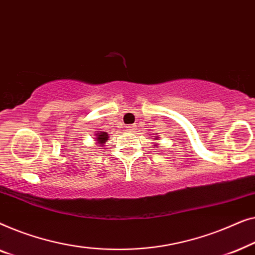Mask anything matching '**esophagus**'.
<instances>
[{"instance_id": "34e87169", "label": "esophagus", "mask_w": 255, "mask_h": 255, "mask_svg": "<svg viewBox=\"0 0 255 255\" xmlns=\"http://www.w3.org/2000/svg\"><path fill=\"white\" fill-rule=\"evenodd\" d=\"M136 127L135 126H131V125H129V126H127V130L128 131H135Z\"/></svg>"}]
</instances>
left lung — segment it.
Here are the masks:
<instances>
[{"label": "left lung", "instance_id": "8db88e82", "mask_svg": "<svg viewBox=\"0 0 255 255\" xmlns=\"http://www.w3.org/2000/svg\"><path fill=\"white\" fill-rule=\"evenodd\" d=\"M158 137H155V139H157ZM153 144H155V148H158V144H157V143H153Z\"/></svg>", "mask_w": 255, "mask_h": 255}]
</instances>
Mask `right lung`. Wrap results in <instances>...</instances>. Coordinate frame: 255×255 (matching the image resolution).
<instances>
[{
	"mask_svg": "<svg viewBox=\"0 0 255 255\" xmlns=\"http://www.w3.org/2000/svg\"><path fill=\"white\" fill-rule=\"evenodd\" d=\"M95 135H96L95 141L97 145L103 146L107 141H109V134H107L106 131H97Z\"/></svg>",
	"mask_w": 255,
	"mask_h": 255,
	"instance_id": "add662e5",
	"label": "right lung"
}]
</instances>
